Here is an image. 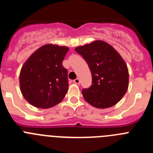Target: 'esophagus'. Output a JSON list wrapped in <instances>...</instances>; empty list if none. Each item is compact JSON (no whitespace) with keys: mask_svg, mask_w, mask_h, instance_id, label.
Wrapping results in <instances>:
<instances>
[{"mask_svg":"<svg viewBox=\"0 0 153 153\" xmlns=\"http://www.w3.org/2000/svg\"><path fill=\"white\" fill-rule=\"evenodd\" d=\"M74 83H76V84H79V83H80V80H79V78H76V79H75L74 80Z\"/></svg>","mask_w":153,"mask_h":153,"instance_id":"obj_1","label":"esophagus"}]
</instances>
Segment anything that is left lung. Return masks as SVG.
I'll return each mask as SVG.
<instances>
[{
	"label": "left lung",
	"instance_id": "8db88e82",
	"mask_svg": "<svg viewBox=\"0 0 153 153\" xmlns=\"http://www.w3.org/2000/svg\"><path fill=\"white\" fill-rule=\"evenodd\" d=\"M75 51L86 61L92 74V85L82 90L83 98L94 107H111L126 93L128 68L116 50L106 42L97 40L77 47Z\"/></svg>",
	"mask_w": 153,
	"mask_h": 153
}]
</instances>
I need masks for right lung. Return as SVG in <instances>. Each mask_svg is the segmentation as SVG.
Wrapping results in <instances>:
<instances>
[{
	"label": "right lung",
	"instance_id": "right-lung-1",
	"mask_svg": "<svg viewBox=\"0 0 153 153\" xmlns=\"http://www.w3.org/2000/svg\"><path fill=\"white\" fill-rule=\"evenodd\" d=\"M67 47L47 44L31 55L21 68L20 86L32 106L47 109L61 102L68 90V73L62 63Z\"/></svg>",
	"mask_w": 153,
	"mask_h": 153
}]
</instances>
